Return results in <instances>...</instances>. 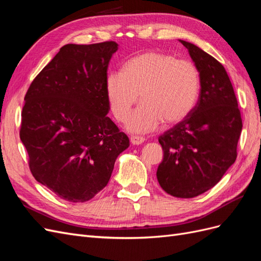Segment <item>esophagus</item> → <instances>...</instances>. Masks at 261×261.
Returning a JSON list of instances; mask_svg holds the SVG:
<instances>
[{
	"mask_svg": "<svg viewBox=\"0 0 261 261\" xmlns=\"http://www.w3.org/2000/svg\"><path fill=\"white\" fill-rule=\"evenodd\" d=\"M145 141V138L141 136H132L130 137V143L133 145H141Z\"/></svg>",
	"mask_w": 261,
	"mask_h": 261,
	"instance_id": "1",
	"label": "esophagus"
}]
</instances>
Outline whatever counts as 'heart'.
<instances>
[{
  "instance_id": "b5f03b06",
  "label": "heart",
  "mask_w": 261,
  "mask_h": 261,
  "mask_svg": "<svg viewBox=\"0 0 261 261\" xmlns=\"http://www.w3.org/2000/svg\"><path fill=\"white\" fill-rule=\"evenodd\" d=\"M200 92V76L194 63L171 54L149 51L128 60L122 73L106 78L110 109L117 121L125 122L139 99L141 105L128 118L127 129L147 133L174 126L192 114Z\"/></svg>"
}]
</instances>
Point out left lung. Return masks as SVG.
<instances>
[{
  "mask_svg": "<svg viewBox=\"0 0 261 261\" xmlns=\"http://www.w3.org/2000/svg\"><path fill=\"white\" fill-rule=\"evenodd\" d=\"M179 42L198 69L200 92L192 114L159 137L163 160L156 178L169 195L193 198L218 184L235 162L243 124L223 65L197 45Z\"/></svg>",
  "mask_w": 261,
  "mask_h": 261,
  "instance_id": "obj_1",
  "label": "left lung"
}]
</instances>
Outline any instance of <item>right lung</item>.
Segmentation results:
<instances>
[{
	"label": "right lung",
	"instance_id": "1",
	"mask_svg": "<svg viewBox=\"0 0 261 261\" xmlns=\"http://www.w3.org/2000/svg\"><path fill=\"white\" fill-rule=\"evenodd\" d=\"M118 44H66L31 83L20 140L39 183L60 198L85 202L109 183L116 158L129 146L108 117V66Z\"/></svg>",
	"mask_w": 261,
	"mask_h": 261
}]
</instances>
